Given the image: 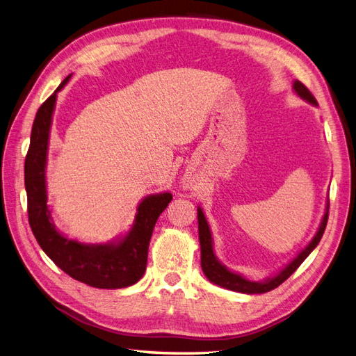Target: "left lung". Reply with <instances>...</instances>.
I'll list each match as a JSON object with an SVG mask.
<instances>
[{
  "instance_id": "obj_1",
  "label": "left lung",
  "mask_w": 356,
  "mask_h": 356,
  "mask_svg": "<svg viewBox=\"0 0 356 356\" xmlns=\"http://www.w3.org/2000/svg\"><path fill=\"white\" fill-rule=\"evenodd\" d=\"M293 88L296 91V94L300 95V97L305 99L307 102H310L313 104H318L316 102L314 95L310 92V90L307 88V86L300 82V81H295L293 83ZM328 209H326V213L322 218V223L321 227L318 230V234L314 235V238L312 239V243L307 245L302 252L298 254L293 261L287 265L282 273H278V275L270 278V280H266L264 283H254V282H250L247 278L230 273L226 266H223L220 264L213 252V238H211V232H209V227L208 223L205 220L204 213H202V209L197 208V222H199V241H200V265H202V271L207 275V278L209 282H213L214 284H218L222 287H226V289L230 291H235V292H241V293H265V292H270L275 287L280 286L284 280H287L296 270L298 266H300L304 261L305 257L309 256L314 247L319 244L321 238L325 232V227L326 223H328Z\"/></svg>"
}]
</instances>
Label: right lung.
Here are the masks:
<instances>
[{
  "label": "right lung",
  "instance_id": "right-lung-1",
  "mask_svg": "<svg viewBox=\"0 0 356 356\" xmlns=\"http://www.w3.org/2000/svg\"><path fill=\"white\" fill-rule=\"evenodd\" d=\"M70 76H67L35 113L30 148L25 157L28 222L38 245L65 274L99 289H120L139 282L145 273L152 229L172 200V195L160 193L143 199L131 230L117 244H81L56 232L46 204L44 168L56 92L69 82Z\"/></svg>",
  "mask_w": 356,
  "mask_h": 356
}]
</instances>
